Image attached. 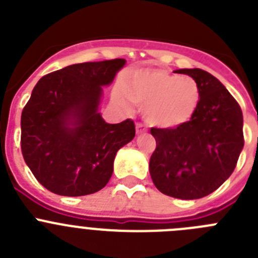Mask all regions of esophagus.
<instances>
[{
	"instance_id": "34e87169",
	"label": "esophagus",
	"mask_w": 258,
	"mask_h": 258,
	"mask_svg": "<svg viewBox=\"0 0 258 258\" xmlns=\"http://www.w3.org/2000/svg\"><path fill=\"white\" fill-rule=\"evenodd\" d=\"M136 131H137V134H143L147 132V127H146L142 122H137Z\"/></svg>"
}]
</instances>
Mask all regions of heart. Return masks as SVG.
I'll return each mask as SVG.
<instances>
[{
	"mask_svg": "<svg viewBox=\"0 0 258 258\" xmlns=\"http://www.w3.org/2000/svg\"><path fill=\"white\" fill-rule=\"evenodd\" d=\"M133 101L143 108L150 125L174 127L191 118L200 101V89L192 77L178 76L161 70H143L129 80L126 92L117 99L126 104Z\"/></svg>",
	"mask_w": 258,
	"mask_h": 258,
	"instance_id": "heart-1",
	"label": "heart"
}]
</instances>
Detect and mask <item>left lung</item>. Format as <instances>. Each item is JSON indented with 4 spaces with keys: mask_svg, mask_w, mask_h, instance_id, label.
Listing matches in <instances>:
<instances>
[{
    "mask_svg": "<svg viewBox=\"0 0 258 258\" xmlns=\"http://www.w3.org/2000/svg\"><path fill=\"white\" fill-rule=\"evenodd\" d=\"M198 83L200 101L188 121L175 127H151L156 149L150 174L160 192L175 199L204 198L235 169L244 146L243 113L220 80L200 68L178 70Z\"/></svg>",
    "mask_w": 258,
    "mask_h": 258,
    "instance_id": "8db88e82",
    "label": "left lung"
}]
</instances>
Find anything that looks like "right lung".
<instances>
[{
	"label": "right lung",
	"mask_w": 258,
	"mask_h": 258,
	"mask_svg": "<svg viewBox=\"0 0 258 258\" xmlns=\"http://www.w3.org/2000/svg\"><path fill=\"white\" fill-rule=\"evenodd\" d=\"M125 59L85 61L41 77L23 108L24 161L45 188L63 197L94 194L108 183L116 152L136 136L133 120L107 124L98 112L102 86Z\"/></svg>",
	"instance_id": "add662e5"
}]
</instances>
